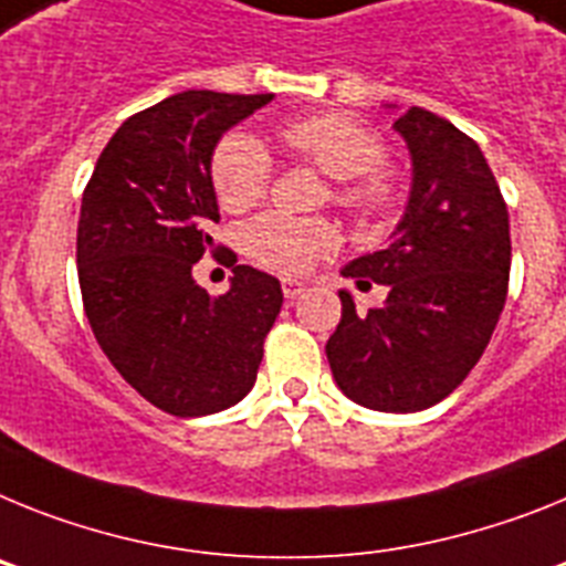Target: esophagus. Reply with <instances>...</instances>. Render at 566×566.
<instances>
[{
    "label": "esophagus",
    "instance_id": "obj_1",
    "mask_svg": "<svg viewBox=\"0 0 566 566\" xmlns=\"http://www.w3.org/2000/svg\"><path fill=\"white\" fill-rule=\"evenodd\" d=\"M304 290V282H298V279H282V293H284V298H296L298 293H302Z\"/></svg>",
    "mask_w": 566,
    "mask_h": 566
}]
</instances>
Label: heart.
<instances>
[{
  "instance_id": "obj_1",
  "label": "heart",
  "mask_w": 566,
  "mask_h": 566,
  "mask_svg": "<svg viewBox=\"0 0 566 566\" xmlns=\"http://www.w3.org/2000/svg\"><path fill=\"white\" fill-rule=\"evenodd\" d=\"M284 145L336 179L333 201L358 219H385L396 205V188L381 174L387 147L381 136L342 113L307 116L282 127ZM216 199L224 210H248L262 201L273 179L268 147L250 134H230L210 161ZM242 248L253 262L279 273H302L338 248V230L327 219L264 213L242 230Z\"/></svg>"
}]
</instances>
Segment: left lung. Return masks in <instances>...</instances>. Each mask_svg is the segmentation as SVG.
<instances>
[{
    "label": "left lung",
    "instance_id": "8db88e82",
    "mask_svg": "<svg viewBox=\"0 0 566 566\" xmlns=\"http://www.w3.org/2000/svg\"><path fill=\"white\" fill-rule=\"evenodd\" d=\"M392 127L412 159L405 219L385 250L342 270L390 293L358 313L342 290V322L324 350L347 399L416 412L447 399L490 344L507 298L510 216L481 147L459 127L424 107Z\"/></svg>",
    "mask_w": 566,
    "mask_h": 566
}]
</instances>
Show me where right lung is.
Listing matches in <instances>:
<instances>
[{
  "label": "right lung",
  "instance_id": "add662e5",
  "mask_svg": "<svg viewBox=\"0 0 566 566\" xmlns=\"http://www.w3.org/2000/svg\"><path fill=\"white\" fill-rule=\"evenodd\" d=\"M270 99L185 91L134 113L82 196L76 264L93 336L142 399L179 419L248 396L282 311L279 279L235 264L228 248L216 254L234 268L228 294L213 300L192 282V264L219 249L216 142Z\"/></svg>",
  "mask_w": 566,
  "mask_h": 566
}]
</instances>
